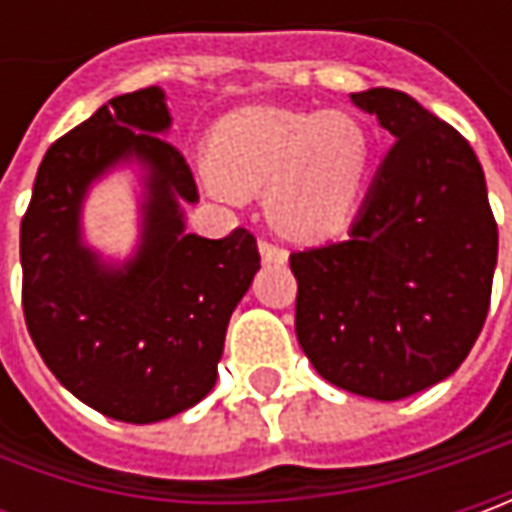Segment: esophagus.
<instances>
[{"instance_id": "1", "label": "esophagus", "mask_w": 512, "mask_h": 512, "mask_svg": "<svg viewBox=\"0 0 512 512\" xmlns=\"http://www.w3.org/2000/svg\"><path fill=\"white\" fill-rule=\"evenodd\" d=\"M259 253H262V262H270V265H285L287 262L285 247L273 245V242H267V239L259 242Z\"/></svg>"}]
</instances>
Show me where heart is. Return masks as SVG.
I'll use <instances>...</instances> for the list:
<instances>
[{"mask_svg":"<svg viewBox=\"0 0 512 512\" xmlns=\"http://www.w3.org/2000/svg\"><path fill=\"white\" fill-rule=\"evenodd\" d=\"M373 168L370 130L342 110L242 108L207 142V182L222 196L265 190L267 219L299 242L339 233Z\"/></svg>","mask_w":512,"mask_h":512,"instance_id":"obj_1","label":"heart"}]
</instances>
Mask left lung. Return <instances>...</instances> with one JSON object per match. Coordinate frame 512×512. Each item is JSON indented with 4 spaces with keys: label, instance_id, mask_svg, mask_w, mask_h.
<instances>
[{
    "label": "left lung",
    "instance_id": "left-lung-1",
    "mask_svg": "<svg viewBox=\"0 0 512 512\" xmlns=\"http://www.w3.org/2000/svg\"><path fill=\"white\" fill-rule=\"evenodd\" d=\"M396 139L350 236L290 253L296 336L316 373L399 402L447 379L482 333L499 227L456 128L393 88L350 93Z\"/></svg>",
    "mask_w": 512,
    "mask_h": 512
}]
</instances>
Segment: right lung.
<instances>
[{"mask_svg":"<svg viewBox=\"0 0 512 512\" xmlns=\"http://www.w3.org/2000/svg\"><path fill=\"white\" fill-rule=\"evenodd\" d=\"M165 93L110 99L45 153L22 219V310L50 373L110 419L150 424L202 402L216 384L227 322L259 270L253 233H185L179 202H199L165 133ZM119 161L146 174L143 236L125 266L81 242L87 187Z\"/></svg>","mask_w":512,"mask_h":512,"instance_id":"obj_1","label":"right lung"}]
</instances>
